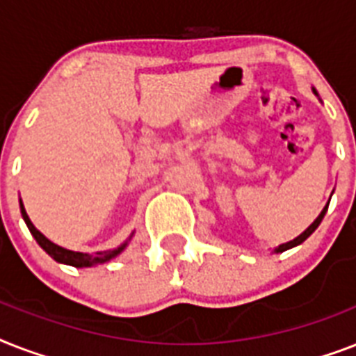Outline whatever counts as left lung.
Returning <instances> with one entry per match:
<instances>
[{"label":"left lung","instance_id":"8db88e82","mask_svg":"<svg viewBox=\"0 0 356 356\" xmlns=\"http://www.w3.org/2000/svg\"><path fill=\"white\" fill-rule=\"evenodd\" d=\"M327 207H329V203H327ZM327 207L325 209H323V211H321V214L318 218H316L314 220V223H312V225H310L309 229H307V231H305V233H301L299 234L298 238H293V240H290V242H286V243H282V245H279V248L275 249L277 253H281V251H286V249H290V248H296V245H299V243H303L305 240H307V238L310 236V234L314 233L316 229H318V225H320L321 223V220H323V216H325V212H327Z\"/></svg>","mask_w":356,"mask_h":356}]
</instances>
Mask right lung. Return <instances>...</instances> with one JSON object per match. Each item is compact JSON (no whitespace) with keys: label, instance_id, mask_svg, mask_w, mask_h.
Instances as JSON below:
<instances>
[{"label":"right lung","instance_id":"1","mask_svg":"<svg viewBox=\"0 0 356 356\" xmlns=\"http://www.w3.org/2000/svg\"><path fill=\"white\" fill-rule=\"evenodd\" d=\"M19 209H22V216H24L25 223H27V227H29L31 234L35 236V240L38 242V245H40L44 251H46L49 257H53V259L57 260V262H63V264H70V266H75V268H86V266H94V264H99V262H107V260H111L113 257H116V254L122 251L125 245H122V248L114 249V251H99V253H94V254H85V253H77V251H70V249H64L60 248V245H57V243H53L51 240H47L44 234L38 231V229L31 223L29 216H27V212H25L24 205L19 203Z\"/></svg>","mask_w":356,"mask_h":356}]
</instances>
